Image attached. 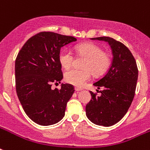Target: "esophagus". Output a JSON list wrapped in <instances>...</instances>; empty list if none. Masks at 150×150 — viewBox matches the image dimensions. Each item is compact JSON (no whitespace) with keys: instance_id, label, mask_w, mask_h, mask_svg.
Wrapping results in <instances>:
<instances>
[{"instance_id":"1","label":"esophagus","mask_w":150,"mask_h":150,"mask_svg":"<svg viewBox=\"0 0 150 150\" xmlns=\"http://www.w3.org/2000/svg\"><path fill=\"white\" fill-rule=\"evenodd\" d=\"M81 90H82V89H80V88H77V87L75 88V91H76V92H79V91H81Z\"/></svg>"}]
</instances>
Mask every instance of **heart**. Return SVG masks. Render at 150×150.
<instances>
[{
    "instance_id": "1",
    "label": "heart",
    "mask_w": 150,
    "mask_h": 150,
    "mask_svg": "<svg viewBox=\"0 0 150 150\" xmlns=\"http://www.w3.org/2000/svg\"><path fill=\"white\" fill-rule=\"evenodd\" d=\"M76 54L85 57L82 69L71 68L64 74L66 82L75 86H82L90 79L92 73L99 75L107 70L111 63V56L109 52L103 50L101 47L93 43H86L75 47ZM75 57L70 50H64L59 54V62L65 69L70 68L74 64Z\"/></svg>"
}]
</instances>
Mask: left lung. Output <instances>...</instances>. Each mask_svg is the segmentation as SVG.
<instances>
[{
    "label": "left lung",
    "instance_id": "8db88e82",
    "mask_svg": "<svg viewBox=\"0 0 150 150\" xmlns=\"http://www.w3.org/2000/svg\"><path fill=\"white\" fill-rule=\"evenodd\" d=\"M92 40L108 42L113 54L109 70L94 86L103 87L100 96L90 91L92 99L86 107L87 117L93 123L105 127L117 123L129 109L134 99L138 79L135 57L125 44L109 36ZM99 91V90H96Z\"/></svg>",
    "mask_w": 150,
    "mask_h": 150
}]
</instances>
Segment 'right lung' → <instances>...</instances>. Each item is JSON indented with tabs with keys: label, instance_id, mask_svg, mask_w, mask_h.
Returning <instances> with one entry per match:
<instances>
[{
	"label": "right lung",
	"instance_id": "obj_1",
	"mask_svg": "<svg viewBox=\"0 0 150 150\" xmlns=\"http://www.w3.org/2000/svg\"><path fill=\"white\" fill-rule=\"evenodd\" d=\"M77 40L52 32H40L25 42L15 60V88L27 116L40 125H50L64 116L75 92L71 84L51 89L63 79L59 62L61 48Z\"/></svg>",
	"mask_w": 150,
	"mask_h": 150
}]
</instances>
